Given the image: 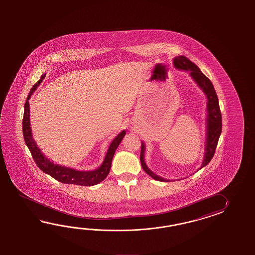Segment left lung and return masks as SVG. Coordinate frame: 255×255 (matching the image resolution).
Segmentation results:
<instances>
[{"label": "left lung", "instance_id": "1", "mask_svg": "<svg viewBox=\"0 0 255 255\" xmlns=\"http://www.w3.org/2000/svg\"><path fill=\"white\" fill-rule=\"evenodd\" d=\"M174 66L177 69L180 70H187L190 72V75L194 81L201 87V90L206 95L208 103H207V139L206 146H205V155L204 160L201 164V168L205 167L208 163L212 160L216 150L218 141L222 133V113L219 106V100L217 97L216 91L212 85L211 80L207 77L197 65L192 63L189 58L184 55H179L175 57L173 60ZM144 153H145V144L141 143L140 162L141 166L145 170L146 174H148L152 179H156L158 181L168 182V179H163L158 177L156 174L153 173L144 160Z\"/></svg>", "mask_w": 255, "mask_h": 255}]
</instances>
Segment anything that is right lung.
<instances>
[{
  "label": "right lung",
  "mask_w": 255,
  "mask_h": 255,
  "mask_svg": "<svg viewBox=\"0 0 255 255\" xmlns=\"http://www.w3.org/2000/svg\"><path fill=\"white\" fill-rule=\"evenodd\" d=\"M45 77V74L41 76L39 80L28 95L26 102L24 104V113L22 119V134L24 137L25 144L27 145L29 150L33 156L34 162L36 163L38 167L44 173L48 174L54 179L58 180L62 183L65 184L80 185V186H94L98 184L109 175L112 164V159L114 157L116 149L120 144L126 135L125 130L115 137L114 140L111 142L105 157L102 165L99 168L92 170V171H79L74 168H66L64 166H60L58 164H54L53 161H50L47 157L43 155L41 149L39 148L35 141L33 140L32 130L30 127V107H29V99L33 91L37 88L40 83H42L43 78Z\"/></svg>",
  "instance_id": "1"
}]
</instances>
